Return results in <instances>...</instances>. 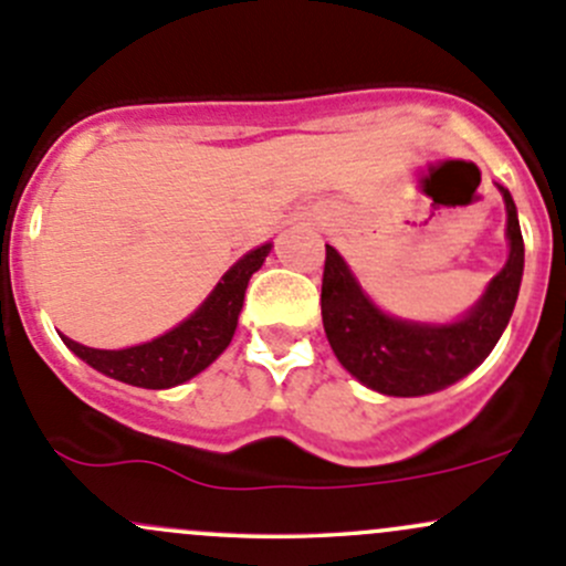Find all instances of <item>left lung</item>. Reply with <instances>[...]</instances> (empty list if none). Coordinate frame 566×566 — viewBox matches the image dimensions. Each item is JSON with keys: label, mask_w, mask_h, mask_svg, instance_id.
<instances>
[{"label": "left lung", "mask_w": 566, "mask_h": 566, "mask_svg": "<svg viewBox=\"0 0 566 566\" xmlns=\"http://www.w3.org/2000/svg\"><path fill=\"white\" fill-rule=\"evenodd\" d=\"M506 203L510 259L488 283L482 300L452 324H417L378 311L335 248L326 244L322 318L337 363L365 387L395 398L439 392L469 376L510 324L523 277V237L510 190Z\"/></svg>", "instance_id": "8db88e82"}]
</instances>
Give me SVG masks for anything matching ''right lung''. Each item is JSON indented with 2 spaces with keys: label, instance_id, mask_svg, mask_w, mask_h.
I'll use <instances>...</instances> for the list:
<instances>
[{
  "label": "right lung",
  "instance_id": "add662e5",
  "mask_svg": "<svg viewBox=\"0 0 566 566\" xmlns=\"http://www.w3.org/2000/svg\"><path fill=\"white\" fill-rule=\"evenodd\" d=\"M270 250L272 244L266 242L261 248L250 250L248 255H242L226 272L223 281L214 285L212 294L203 300V305L198 307L193 316L185 318L182 324L174 326L166 335L142 343V346L106 352V348L81 346V343L70 340L65 335L60 337L75 357H81L95 370L116 378V381L144 389L177 387V384L188 381L203 368H209L226 352V346L234 337L237 322H240L248 281L253 277L255 270H261Z\"/></svg>",
  "mask_w": 566,
  "mask_h": 566
}]
</instances>
